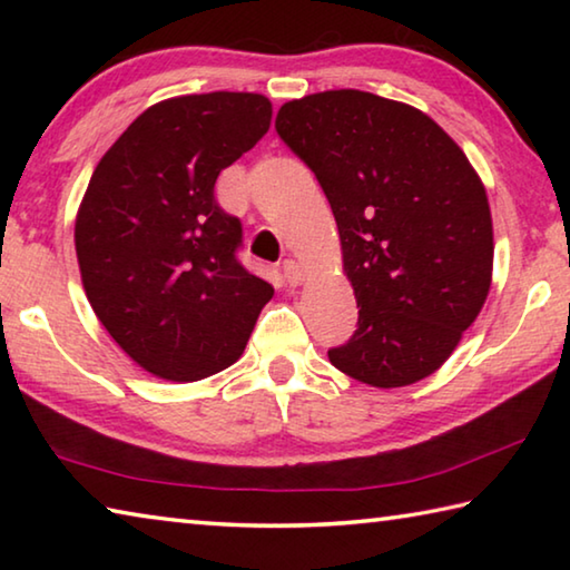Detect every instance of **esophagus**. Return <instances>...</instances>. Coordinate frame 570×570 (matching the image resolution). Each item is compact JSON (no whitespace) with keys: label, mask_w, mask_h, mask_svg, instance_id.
<instances>
[{"label":"esophagus","mask_w":570,"mask_h":570,"mask_svg":"<svg viewBox=\"0 0 570 570\" xmlns=\"http://www.w3.org/2000/svg\"><path fill=\"white\" fill-rule=\"evenodd\" d=\"M282 274H284V282L288 286H298L304 282V268H302V264L294 262V258H284Z\"/></svg>","instance_id":"1"}]
</instances>
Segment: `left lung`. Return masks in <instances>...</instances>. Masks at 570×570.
I'll use <instances>...</instances> for the list:
<instances>
[{
    "label": "left lung",
    "mask_w": 570,
    "mask_h": 570,
    "mask_svg": "<svg viewBox=\"0 0 570 570\" xmlns=\"http://www.w3.org/2000/svg\"><path fill=\"white\" fill-rule=\"evenodd\" d=\"M276 132L330 200L360 306L330 362L384 390L428 377L493 274L488 196L465 153L424 112L362 90L286 102Z\"/></svg>",
    "instance_id": "1"
}]
</instances>
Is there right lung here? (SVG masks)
I'll list each match as a JSON object with an SVG mask.
<instances>
[{"instance_id": "1", "label": "right lung", "mask_w": 570, "mask_h": 570, "mask_svg": "<svg viewBox=\"0 0 570 570\" xmlns=\"http://www.w3.org/2000/svg\"><path fill=\"white\" fill-rule=\"evenodd\" d=\"M268 125L264 95L173 98L132 120L92 173L75 224L85 294L120 350L156 377L226 370L274 296L238 262L244 226L216 200L218 173Z\"/></svg>"}]
</instances>
